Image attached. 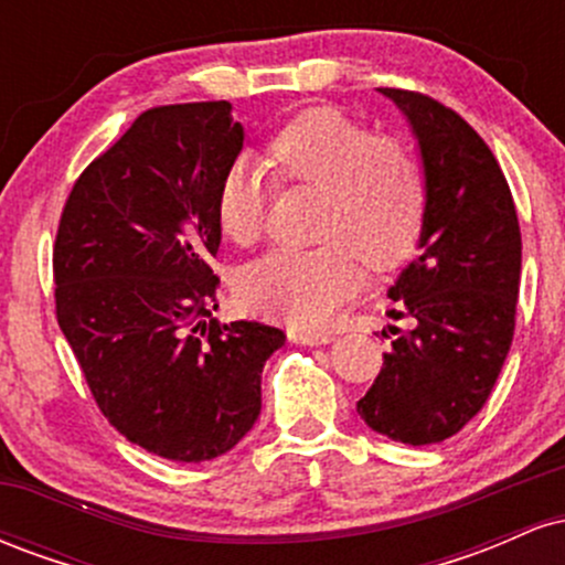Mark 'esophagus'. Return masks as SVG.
I'll list each match as a JSON object with an SVG mask.
<instances>
[{
  "instance_id": "1",
  "label": "esophagus",
  "mask_w": 565,
  "mask_h": 565,
  "mask_svg": "<svg viewBox=\"0 0 565 565\" xmlns=\"http://www.w3.org/2000/svg\"><path fill=\"white\" fill-rule=\"evenodd\" d=\"M289 340L297 345H327L334 340L332 332H316V329H289Z\"/></svg>"
}]
</instances>
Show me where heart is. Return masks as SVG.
Returning a JSON list of instances; mask_svg holds the SVG:
<instances>
[{
	"label": "heart",
	"mask_w": 565,
	"mask_h": 565,
	"mask_svg": "<svg viewBox=\"0 0 565 565\" xmlns=\"http://www.w3.org/2000/svg\"><path fill=\"white\" fill-rule=\"evenodd\" d=\"M268 161L287 183L323 188L316 249H276L246 265L236 289L246 308L289 327H321L374 270L417 249L427 215V178L414 146L374 135L337 108H308L268 142ZM268 178L252 157L225 167L215 193L217 228L238 246L263 236Z\"/></svg>",
	"instance_id": "obj_1"
}]
</instances>
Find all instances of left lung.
Returning <instances> with one entry per match:
<instances>
[{"label":"left lung","instance_id":"1","mask_svg":"<svg viewBox=\"0 0 565 565\" xmlns=\"http://www.w3.org/2000/svg\"><path fill=\"white\" fill-rule=\"evenodd\" d=\"M380 93L417 140L427 215L419 257L387 289L391 316L408 329H393V350L355 408L391 440L440 444L481 412L508 359L521 228L494 153L462 116L408 89Z\"/></svg>","mask_w":565,"mask_h":565}]
</instances>
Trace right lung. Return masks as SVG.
I'll use <instances>...</instances> for the list:
<instances>
[{
    "instance_id": "obj_1",
    "label": "right lung",
    "mask_w": 565,
    "mask_h": 565,
    "mask_svg": "<svg viewBox=\"0 0 565 565\" xmlns=\"http://www.w3.org/2000/svg\"><path fill=\"white\" fill-rule=\"evenodd\" d=\"M228 100L140 114L79 174L53 249L55 310L106 419L157 457L206 462L260 417L265 361L287 340L220 323L215 193L242 153Z\"/></svg>"
}]
</instances>
